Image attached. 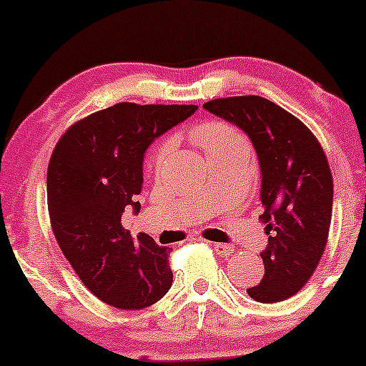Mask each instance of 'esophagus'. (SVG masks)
Here are the masks:
<instances>
[{"instance_id":"esophagus-1","label":"esophagus","mask_w":366,"mask_h":366,"mask_svg":"<svg viewBox=\"0 0 366 366\" xmlns=\"http://www.w3.org/2000/svg\"><path fill=\"white\" fill-rule=\"evenodd\" d=\"M212 248L216 249V253L219 254V257H224V258L232 257V253H234V246H230V244H221V242H214Z\"/></svg>"}]
</instances>
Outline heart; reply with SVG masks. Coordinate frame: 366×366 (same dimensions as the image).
I'll use <instances>...</instances> for the list:
<instances>
[{"instance_id": "1", "label": "heart", "mask_w": 366, "mask_h": 366, "mask_svg": "<svg viewBox=\"0 0 366 366\" xmlns=\"http://www.w3.org/2000/svg\"><path fill=\"white\" fill-rule=\"evenodd\" d=\"M191 139H193L194 145H198L202 150H204L207 157L212 156V154L217 152V150H223L227 149V147L234 145V143L242 142L241 134H239L232 125L224 124V122H219V120H209V122H204V124L197 125V127H193V131H191ZM172 149H173L172 139L162 143L159 149H157V152L154 154V159H152L154 169H161L162 166H164V162L168 159Z\"/></svg>"}]
</instances>
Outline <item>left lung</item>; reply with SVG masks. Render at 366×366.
<instances>
[{"label": "left lung", "instance_id": "left-lung-1", "mask_svg": "<svg viewBox=\"0 0 366 366\" xmlns=\"http://www.w3.org/2000/svg\"><path fill=\"white\" fill-rule=\"evenodd\" d=\"M204 108L252 139L269 241L260 253L264 278L248 294L258 302L285 301L306 285L326 248L333 212L326 154L301 120L258 95L216 99Z\"/></svg>", "mask_w": 366, "mask_h": 366}]
</instances>
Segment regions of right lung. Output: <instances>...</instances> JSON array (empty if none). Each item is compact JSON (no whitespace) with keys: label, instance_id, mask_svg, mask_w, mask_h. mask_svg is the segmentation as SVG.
<instances>
[{"label":"right lung","instance_id":"right-lung-1","mask_svg":"<svg viewBox=\"0 0 366 366\" xmlns=\"http://www.w3.org/2000/svg\"><path fill=\"white\" fill-rule=\"evenodd\" d=\"M198 106L120 102L76 122L47 168L51 227L65 258L106 305L142 310L169 290V249L122 227L125 207L139 212L143 161L154 139Z\"/></svg>","mask_w":366,"mask_h":366}]
</instances>
